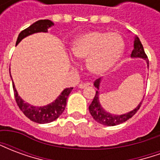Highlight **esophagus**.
<instances>
[{
    "label": "esophagus",
    "mask_w": 160,
    "mask_h": 160,
    "mask_svg": "<svg viewBox=\"0 0 160 160\" xmlns=\"http://www.w3.org/2000/svg\"><path fill=\"white\" fill-rule=\"evenodd\" d=\"M89 86V84H86V83H82V84H80L79 85V88H80V89H83V88H85V87H87Z\"/></svg>",
    "instance_id": "34e87169"
}]
</instances>
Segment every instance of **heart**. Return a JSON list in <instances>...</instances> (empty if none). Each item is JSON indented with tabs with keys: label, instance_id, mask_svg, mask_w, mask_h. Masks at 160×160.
Returning a JSON list of instances; mask_svg holds the SVG:
<instances>
[{
	"label": "heart",
	"instance_id": "1",
	"mask_svg": "<svg viewBox=\"0 0 160 160\" xmlns=\"http://www.w3.org/2000/svg\"><path fill=\"white\" fill-rule=\"evenodd\" d=\"M124 40L119 33L92 31L77 37L70 47L77 60H86L87 69L93 75H103L120 61Z\"/></svg>",
	"mask_w": 160,
	"mask_h": 160
}]
</instances>
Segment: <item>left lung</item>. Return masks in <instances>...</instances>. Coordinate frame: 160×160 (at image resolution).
Returning <instances> with one entry per match:
<instances>
[{
  "mask_svg": "<svg viewBox=\"0 0 160 160\" xmlns=\"http://www.w3.org/2000/svg\"><path fill=\"white\" fill-rule=\"evenodd\" d=\"M131 58H141L144 59L147 62L148 67H149V61L148 59V56L146 55V53L143 49V46L141 44L140 38L137 36H134V49L131 53ZM101 83V78L95 80L94 82V87L97 88L98 90L96 91V94L94 96V98L92 104L89 105V111L91 115L92 116V118L96 122L98 123L103 124L104 126H116L118 124H121L128 121L129 118H131L134 116L137 111L140 109L141 105V102L138 104L137 107H135L134 110L131 111H128L125 114L122 115H116L112 114L105 111L104 108L102 107L99 101V87Z\"/></svg>",
  "mask_w": 160,
  "mask_h": 160,
  "instance_id": "obj_1",
  "label": "left lung"
}]
</instances>
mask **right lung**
<instances>
[{"label": "right lung", "mask_w": 160, "mask_h": 160, "mask_svg": "<svg viewBox=\"0 0 160 160\" xmlns=\"http://www.w3.org/2000/svg\"><path fill=\"white\" fill-rule=\"evenodd\" d=\"M53 26H54V23L49 19L38 20L37 22L33 23L32 25H31L28 28H26L19 33L17 41H16V45H18L19 42L22 39H24L25 38L30 36V35H32L34 33L48 32V29ZM10 76H11V74H10ZM12 82L15 100L19 109L30 120L35 122L37 123L41 124L51 122L53 121L56 120L62 114V112L66 107L68 97L73 90L72 87L66 88L61 92V94L53 101L52 103L47 104V105H43V106H34V105H32V104L25 102L21 98L19 97L18 92L16 90L14 83L12 81Z\"/></svg>", "instance_id": "1"}]
</instances>
